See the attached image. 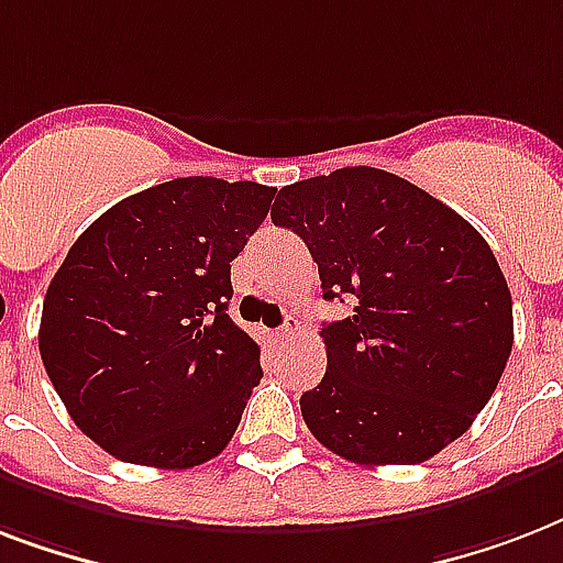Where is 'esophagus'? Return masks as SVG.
Instances as JSON below:
<instances>
[{
	"label": "esophagus",
	"mask_w": 563,
	"mask_h": 563,
	"mask_svg": "<svg viewBox=\"0 0 563 563\" xmlns=\"http://www.w3.org/2000/svg\"><path fill=\"white\" fill-rule=\"evenodd\" d=\"M300 330V318L298 316H286L283 327L277 330V339H291V335H298Z\"/></svg>",
	"instance_id": "esophagus-1"
}]
</instances>
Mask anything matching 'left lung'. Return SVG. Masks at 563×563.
I'll return each instance as SVG.
<instances>
[{
	"mask_svg": "<svg viewBox=\"0 0 563 563\" xmlns=\"http://www.w3.org/2000/svg\"><path fill=\"white\" fill-rule=\"evenodd\" d=\"M274 224L318 263L324 379L303 391L309 432L353 464H418L464 435L515 344L511 291L488 242L391 172L347 166L283 187Z\"/></svg>",
	"mask_w": 563,
	"mask_h": 563,
	"instance_id": "left-lung-1",
	"label": "left lung"
}]
</instances>
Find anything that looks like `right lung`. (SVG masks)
I'll use <instances>...</instances> for the list:
<instances>
[{
  "label": "right lung",
  "instance_id": "add662e5",
  "mask_svg": "<svg viewBox=\"0 0 563 563\" xmlns=\"http://www.w3.org/2000/svg\"><path fill=\"white\" fill-rule=\"evenodd\" d=\"M277 189L175 178L113 203L48 283L40 356L75 427L122 462L187 471L228 446L260 344L233 324L230 263Z\"/></svg>",
  "mask_w": 563,
  "mask_h": 563
}]
</instances>
